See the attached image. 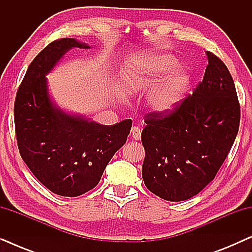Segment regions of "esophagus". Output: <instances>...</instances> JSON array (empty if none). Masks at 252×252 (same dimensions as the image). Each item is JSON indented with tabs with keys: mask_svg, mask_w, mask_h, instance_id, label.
<instances>
[{
	"mask_svg": "<svg viewBox=\"0 0 252 252\" xmlns=\"http://www.w3.org/2000/svg\"><path fill=\"white\" fill-rule=\"evenodd\" d=\"M130 133H132V137L135 141L141 139V128H140V127H136V126L132 127V129H130Z\"/></svg>",
	"mask_w": 252,
	"mask_h": 252,
	"instance_id": "34e87169",
	"label": "esophagus"
}]
</instances>
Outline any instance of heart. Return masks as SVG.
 Instances as JSON below:
<instances>
[{
	"instance_id": "b5f03b06",
	"label": "heart",
	"mask_w": 252,
	"mask_h": 252,
	"mask_svg": "<svg viewBox=\"0 0 252 252\" xmlns=\"http://www.w3.org/2000/svg\"><path fill=\"white\" fill-rule=\"evenodd\" d=\"M168 73L151 94L149 106L156 115H168L180 103L181 95L189 84L190 74L184 65L167 53H148L127 60L122 68V80L127 91L140 92L156 84Z\"/></svg>"
}]
</instances>
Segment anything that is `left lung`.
<instances>
[{"instance_id":"left-lung-1","label":"left lung","mask_w":252,"mask_h":252,"mask_svg":"<svg viewBox=\"0 0 252 252\" xmlns=\"http://www.w3.org/2000/svg\"><path fill=\"white\" fill-rule=\"evenodd\" d=\"M208 66L191 96L167 116L150 113L141 134L144 185L171 202L203 190L226 159L239 132L240 104L228 68L206 51Z\"/></svg>"}]
</instances>
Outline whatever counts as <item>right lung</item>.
Instances as JSON below:
<instances>
[{
  "label": "right lung",
  "instance_id": "add662e5",
  "mask_svg": "<svg viewBox=\"0 0 252 252\" xmlns=\"http://www.w3.org/2000/svg\"><path fill=\"white\" fill-rule=\"evenodd\" d=\"M73 48L91 49L87 43L66 37L48 44L34 58L13 109L20 156L44 187L67 197L85 194L98 184L132 127L130 119L101 125L54 102L46 75Z\"/></svg>",
  "mask_w": 252,
  "mask_h": 252
}]
</instances>
